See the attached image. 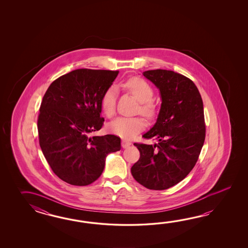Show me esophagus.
I'll list each match as a JSON object with an SVG mask.
<instances>
[{
  "label": "esophagus",
  "instance_id": "34e87169",
  "mask_svg": "<svg viewBox=\"0 0 248 248\" xmlns=\"http://www.w3.org/2000/svg\"><path fill=\"white\" fill-rule=\"evenodd\" d=\"M131 144V142H129V141H126V140H122V147L124 148V149L129 147Z\"/></svg>",
  "mask_w": 248,
  "mask_h": 248
}]
</instances>
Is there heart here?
<instances>
[{"label":"heart","instance_id":"obj_1","mask_svg":"<svg viewBox=\"0 0 248 248\" xmlns=\"http://www.w3.org/2000/svg\"><path fill=\"white\" fill-rule=\"evenodd\" d=\"M130 94L134 95L140 106L138 111L142 115L152 117L155 112V106L153 104V88L144 79L135 77L127 79L123 84ZM116 86L111 85L105 91L101 99V106L106 116L110 117L115 111L116 106ZM144 127V122L141 118H129V117H118L109 124V130L118 137L132 139L137 136Z\"/></svg>","mask_w":248,"mask_h":248}]
</instances>
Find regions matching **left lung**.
I'll use <instances>...</instances> for the list:
<instances>
[{"mask_svg": "<svg viewBox=\"0 0 248 248\" xmlns=\"http://www.w3.org/2000/svg\"><path fill=\"white\" fill-rule=\"evenodd\" d=\"M159 90L161 106L157 121L142 137L158 143H134L140 158L131 174L150 190L177 185L194 168L206 137L203 101L192 80L173 71L157 69L143 73Z\"/></svg>", "mask_w": 248, "mask_h": 248, "instance_id": "obj_1", "label": "left lung"}]
</instances>
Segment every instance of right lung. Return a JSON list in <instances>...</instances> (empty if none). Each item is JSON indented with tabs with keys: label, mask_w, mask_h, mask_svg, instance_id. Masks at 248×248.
Masks as SVG:
<instances>
[{
	"label": "right lung",
	"mask_w": 248,
	"mask_h": 248,
	"mask_svg": "<svg viewBox=\"0 0 248 248\" xmlns=\"http://www.w3.org/2000/svg\"><path fill=\"white\" fill-rule=\"evenodd\" d=\"M118 71L78 69L54 80L42 98L39 142L53 172L69 185L98 179L109 153L121 150L114 135L90 137L101 129V99Z\"/></svg>",
	"instance_id": "1"
}]
</instances>
